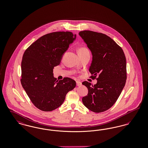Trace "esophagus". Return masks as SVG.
Wrapping results in <instances>:
<instances>
[{
	"mask_svg": "<svg viewBox=\"0 0 148 148\" xmlns=\"http://www.w3.org/2000/svg\"><path fill=\"white\" fill-rule=\"evenodd\" d=\"M76 84H77V86H79L82 85V83L80 82H79V81H77L76 82Z\"/></svg>",
	"mask_w": 148,
	"mask_h": 148,
	"instance_id": "1",
	"label": "esophagus"
}]
</instances>
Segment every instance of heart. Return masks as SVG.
Here are the masks:
<instances>
[{"label":"heart","instance_id":"1","mask_svg":"<svg viewBox=\"0 0 148 148\" xmlns=\"http://www.w3.org/2000/svg\"><path fill=\"white\" fill-rule=\"evenodd\" d=\"M77 53H78L79 56H82L86 54H89V50L85 47H80V48H79V49L77 50Z\"/></svg>","mask_w":148,"mask_h":148}]
</instances>
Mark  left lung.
<instances>
[{
	"label": "left lung",
	"instance_id": "8db88e82",
	"mask_svg": "<svg viewBox=\"0 0 148 148\" xmlns=\"http://www.w3.org/2000/svg\"><path fill=\"white\" fill-rule=\"evenodd\" d=\"M79 34L92 51L90 77L97 80L95 85L87 81L82 83L88 89L82 101L92 112H103L115 104L125 85L126 58L122 48L108 35L90 30Z\"/></svg>",
	"mask_w": 148,
	"mask_h": 148
}]
</instances>
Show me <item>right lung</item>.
<instances>
[{
  "label": "right lung",
  "instance_id": "obj_1",
  "mask_svg": "<svg viewBox=\"0 0 148 148\" xmlns=\"http://www.w3.org/2000/svg\"><path fill=\"white\" fill-rule=\"evenodd\" d=\"M76 35L71 32H56L43 35L24 53L21 61L23 88L32 103L44 112L61 106L66 94L76 86L70 77L56 80L53 68L61 61L64 53Z\"/></svg>",
  "mask_w": 148,
  "mask_h": 148
}]
</instances>
